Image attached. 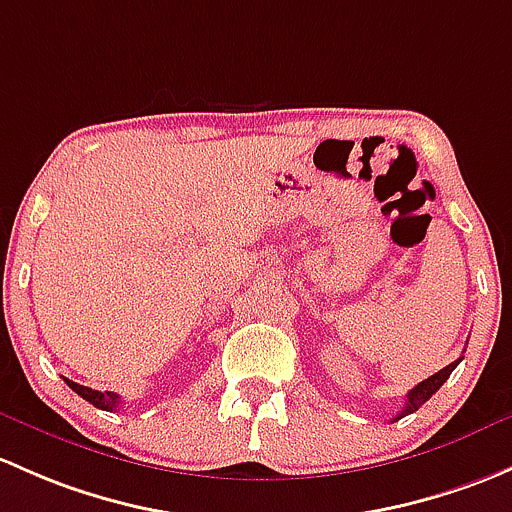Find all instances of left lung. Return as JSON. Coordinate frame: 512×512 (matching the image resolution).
Returning <instances> with one entry per match:
<instances>
[{
	"label": "left lung",
	"mask_w": 512,
	"mask_h": 512,
	"mask_svg": "<svg viewBox=\"0 0 512 512\" xmlns=\"http://www.w3.org/2000/svg\"><path fill=\"white\" fill-rule=\"evenodd\" d=\"M461 363V358L459 360H454V363H449L446 365V368H441L439 373H434L432 378H427V380H422V383L419 385H414L410 392H407V400H405V407H402V412L397 414L395 419H402V417H407V414H412V412H417L419 407L424 405V402L429 400V397L434 395V392L439 390L441 385L446 383V380H449V375H451V370L456 368V365Z\"/></svg>",
	"instance_id": "1"
}]
</instances>
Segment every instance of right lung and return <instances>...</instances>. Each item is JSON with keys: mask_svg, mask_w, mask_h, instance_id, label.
Listing matches in <instances>:
<instances>
[{"mask_svg": "<svg viewBox=\"0 0 512 512\" xmlns=\"http://www.w3.org/2000/svg\"><path fill=\"white\" fill-rule=\"evenodd\" d=\"M66 380V385L71 387L73 392H78L80 397H83V400H88L90 405H95L98 407V410H107V412H112V410H117V407L122 405V400H120V395H117V392H100V390H93V387H85V385H78V383H73V380H68V378H63Z\"/></svg>", "mask_w": 512, "mask_h": 512, "instance_id": "right-lung-1", "label": "right lung"}]
</instances>
